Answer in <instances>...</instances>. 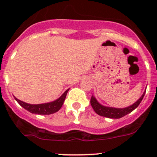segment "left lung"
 <instances>
[{"label": "left lung", "instance_id": "8db88e82", "mask_svg": "<svg viewBox=\"0 0 157 157\" xmlns=\"http://www.w3.org/2000/svg\"><path fill=\"white\" fill-rule=\"evenodd\" d=\"M145 94V91L141 95V98L136 101L135 103L131 105L130 106L127 107V108H123V109H117V108H112V107L104 106V105H101L97 101V99L94 98V96L91 97L90 104L91 106L94 109V112L98 115H99V116H105V117L110 118V119H120V118L123 117L126 115L133 112L139 105V104L141 103V101L143 99Z\"/></svg>", "mask_w": 157, "mask_h": 157}]
</instances>
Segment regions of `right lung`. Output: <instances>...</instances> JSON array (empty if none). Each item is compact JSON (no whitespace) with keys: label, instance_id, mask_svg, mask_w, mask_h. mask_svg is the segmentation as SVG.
<instances>
[{"label":"right lung","instance_id":"add662e5","mask_svg":"<svg viewBox=\"0 0 157 157\" xmlns=\"http://www.w3.org/2000/svg\"><path fill=\"white\" fill-rule=\"evenodd\" d=\"M68 90H67L56 101L48 102V103L39 104V105H31V104L26 103V102H23V101L17 99L16 97H14V98H15V99H16L18 103L23 107V109L30 112V113L37 115H50L58 112L59 109H61Z\"/></svg>","mask_w":157,"mask_h":157}]
</instances>
